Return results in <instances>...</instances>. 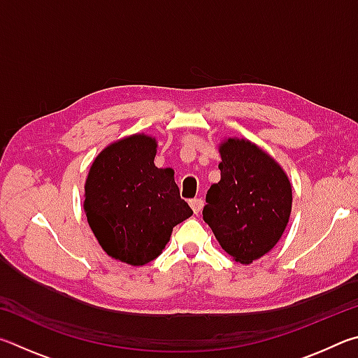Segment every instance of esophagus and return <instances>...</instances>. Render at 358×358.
<instances>
[{
    "mask_svg": "<svg viewBox=\"0 0 358 358\" xmlns=\"http://www.w3.org/2000/svg\"><path fill=\"white\" fill-rule=\"evenodd\" d=\"M189 205H191V208H192L194 213L199 215L202 211V208H203V201H202L201 197L192 199V201H189Z\"/></svg>",
    "mask_w": 358,
    "mask_h": 358,
    "instance_id": "esophagus-1",
    "label": "esophagus"
}]
</instances>
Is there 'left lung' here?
I'll list each match as a JSON object with an SVG mask.
<instances>
[{
    "label": "left lung",
    "instance_id": "left-lung-1",
    "mask_svg": "<svg viewBox=\"0 0 358 358\" xmlns=\"http://www.w3.org/2000/svg\"><path fill=\"white\" fill-rule=\"evenodd\" d=\"M220 153L221 180L207 192L203 220L224 251L237 262L251 264L281 238L292 187L282 169L251 142L229 138Z\"/></svg>",
    "mask_w": 358,
    "mask_h": 358
}]
</instances>
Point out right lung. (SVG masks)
<instances>
[{"instance_id": "add662e5", "label": "right lung", "mask_w": 358, "mask_h": 358, "mask_svg": "<svg viewBox=\"0 0 358 358\" xmlns=\"http://www.w3.org/2000/svg\"><path fill=\"white\" fill-rule=\"evenodd\" d=\"M156 147L143 134L108 145L85 183V213L102 250L136 266L159 256L172 229L192 215L172 169L155 166Z\"/></svg>"}]
</instances>
